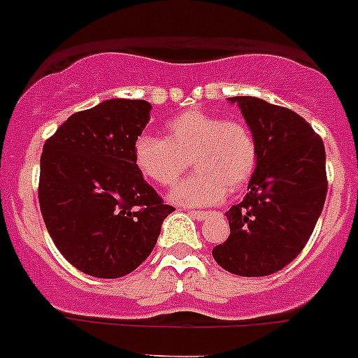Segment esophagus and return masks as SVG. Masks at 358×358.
I'll use <instances>...</instances> for the list:
<instances>
[{
	"label": "esophagus",
	"instance_id": "obj_1",
	"mask_svg": "<svg viewBox=\"0 0 358 358\" xmlns=\"http://www.w3.org/2000/svg\"><path fill=\"white\" fill-rule=\"evenodd\" d=\"M188 213L192 215V217L197 218V220H204V218L208 217V211H204V210H192V211H188Z\"/></svg>",
	"mask_w": 358,
	"mask_h": 358
}]
</instances>
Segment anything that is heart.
<instances>
[{"instance_id":"1","label":"heart","mask_w":358,"mask_h":358,"mask_svg":"<svg viewBox=\"0 0 358 358\" xmlns=\"http://www.w3.org/2000/svg\"><path fill=\"white\" fill-rule=\"evenodd\" d=\"M132 161L147 181L166 188L192 163L197 172L173 189L172 199L188 206H208L251 181L258 166V141L242 120L192 109L166 123L164 138L138 136Z\"/></svg>"}]
</instances>
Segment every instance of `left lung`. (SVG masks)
<instances>
[{
  "mask_svg": "<svg viewBox=\"0 0 358 358\" xmlns=\"http://www.w3.org/2000/svg\"><path fill=\"white\" fill-rule=\"evenodd\" d=\"M258 141L249 194L231 206L229 236L213 248L218 265L236 276H268L308 242L328 192L321 136L305 118L255 96H235Z\"/></svg>",
  "mask_w": 358,
  "mask_h": 358,
  "instance_id": "8db88e82",
  "label": "left lung"
}]
</instances>
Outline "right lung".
I'll list each match as a JSON object with an SVG mask.
<instances>
[{
    "instance_id": "add662e5",
    "label": "right lung",
    "mask_w": 358,
    "mask_h": 358,
    "mask_svg": "<svg viewBox=\"0 0 358 358\" xmlns=\"http://www.w3.org/2000/svg\"><path fill=\"white\" fill-rule=\"evenodd\" d=\"M150 109L145 100H106L69 116L44 143V224L66 260L90 276L122 278L140 267L173 211L132 161Z\"/></svg>"
}]
</instances>
